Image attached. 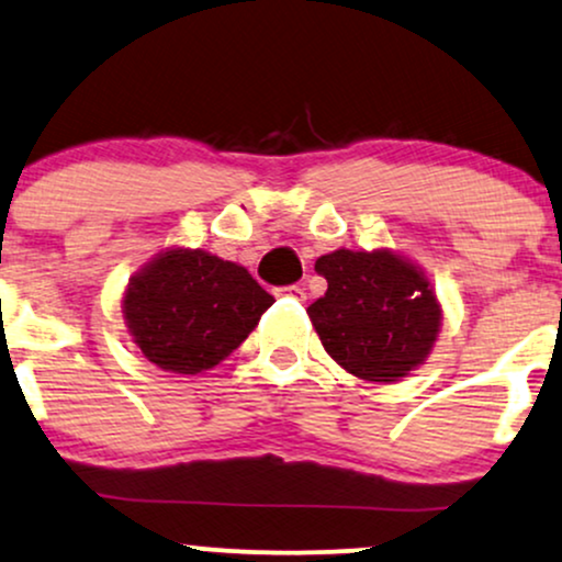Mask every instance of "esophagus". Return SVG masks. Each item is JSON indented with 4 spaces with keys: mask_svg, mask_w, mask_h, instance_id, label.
Here are the masks:
<instances>
[{
    "mask_svg": "<svg viewBox=\"0 0 562 562\" xmlns=\"http://www.w3.org/2000/svg\"><path fill=\"white\" fill-rule=\"evenodd\" d=\"M279 294H283V296H294V300H305V286H300V283H294V286H283V289H279Z\"/></svg>",
    "mask_w": 562,
    "mask_h": 562,
    "instance_id": "esophagus-1",
    "label": "esophagus"
}]
</instances>
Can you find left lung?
I'll return each instance as SVG.
<instances>
[{"instance_id": "obj_1", "label": "left lung", "mask_w": 562, "mask_h": 562, "mask_svg": "<svg viewBox=\"0 0 562 562\" xmlns=\"http://www.w3.org/2000/svg\"><path fill=\"white\" fill-rule=\"evenodd\" d=\"M315 270L328 289L307 315L336 366L379 384L424 366L441 331V305L424 268L386 247H341L321 255Z\"/></svg>"}]
</instances>
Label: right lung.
I'll use <instances>...</instances> for the list:
<instances>
[{
	"label": "right lung",
	"instance_id": "add662e5",
	"mask_svg": "<svg viewBox=\"0 0 562 562\" xmlns=\"http://www.w3.org/2000/svg\"><path fill=\"white\" fill-rule=\"evenodd\" d=\"M273 302L239 262L168 247L128 279L123 321L151 366L196 375L226 360Z\"/></svg>",
	"mask_w": 562,
	"mask_h": 562
}]
</instances>
